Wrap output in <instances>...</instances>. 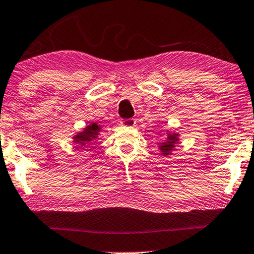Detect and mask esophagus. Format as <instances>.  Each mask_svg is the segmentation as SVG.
I'll use <instances>...</instances> for the list:
<instances>
[{"label":"esophagus","mask_w":254,"mask_h":254,"mask_svg":"<svg viewBox=\"0 0 254 254\" xmlns=\"http://www.w3.org/2000/svg\"><path fill=\"white\" fill-rule=\"evenodd\" d=\"M121 124H122L123 127H134V124H135V121H134L133 119L123 120L122 122H121Z\"/></svg>","instance_id":"obj_1"}]
</instances>
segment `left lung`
I'll list each match as a JSON object with an SVG mask.
<instances>
[{
	"instance_id": "8db88e82",
	"label": "left lung",
	"mask_w": 254,
	"mask_h": 254,
	"mask_svg": "<svg viewBox=\"0 0 254 254\" xmlns=\"http://www.w3.org/2000/svg\"><path fill=\"white\" fill-rule=\"evenodd\" d=\"M178 140H179V139H178V134L177 133L169 134L168 135V140H166L165 142H163L160 146V149L162 150V155H164V156H166V155L171 154L173 147L176 146V143L178 142Z\"/></svg>"
}]
</instances>
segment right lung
<instances>
[{
    "instance_id": "1",
    "label": "right lung",
    "mask_w": 254,
    "mask_h": 254,
    "mask_svg": "<svg viewBox=\"0 0 254 254\" xmlns=\"http://www.w3.org/2000/svg\"><path fill=\"white\" fill-rule=\"evenodd\" d=\"M101 130V127L98 126L97 123H92L90 126L86 127L82 132H79L74 137V142H76L81 147H86L88 145H92L91 142H93L97 139L98 134Z\"/></svg>"
}]
</instances>
